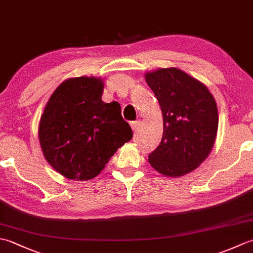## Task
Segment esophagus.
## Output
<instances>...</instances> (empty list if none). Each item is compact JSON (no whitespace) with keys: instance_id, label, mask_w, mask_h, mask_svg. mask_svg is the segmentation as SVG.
<instances>
[{"instance_id":"34e87169","label":"esophagus","mask_w":253,"mask_h":253,"mask_svg":"<svg viewBox=\"0 0 253 253\" xmlns=\"http://www.w3.org/2000/svg\"><path fill=\"white\" fill-rule=\"evenodd\" d=\"M131 128H132V130L133 131H136L138 128H139V126H140V121H135V122H131Z\"/></svg>"}]
</instances>
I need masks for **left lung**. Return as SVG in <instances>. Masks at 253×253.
I'll use <instances>...</instances> for the list:
<instances>
[{
  "label": "left lung",
  "instance_id": "obj_1",
  "mask_svg": "<svg viewBox=\"0 0 253 253\" xmlns=\"http://www.w3.org/2000/svg\"><path fill=\"white\" fill-rule=\"evenodd\" d=\"M163 114V137L149 154L159 173L178 177L196 169L211 152L216 138L218 114L215 100L199 80L178 68L146 74Z\"/></svg>",
  "mask_w": 253,
  "mask_h": 253
}]
</instances>
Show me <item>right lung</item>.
Here are the masks:
<instances>
[{
  "label": "right lung",
  "instance_id": "obj_1",
  "mask_svg": "<svg viewBox=\"0 0 253 253\" xmlns=\"http://www.w3.org/2000/svg\"><path fill=\"white\" fill-rule=\"evenodd\" d=\"M103 83L94 77L67 79L53 92L39 125L45 160L66 178L98 176L118 148L132 138L118 102L101 100Z\"/></svg>",
  "mask_w": 253,
  "mask_h": 253
}]
</instances>
